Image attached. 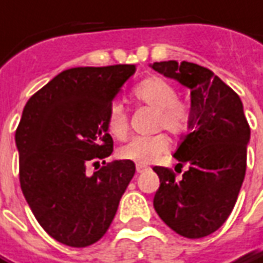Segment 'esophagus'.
Listing matches in <instances>:
<instances>
[{
	"mask_svg": "<svg viewBox=\"0 0 263 263\" xmlns=\"http://www.w3.org/2000/svg\"><path fill=\"white\" fill-rule=\"evenodd\" d=\"M145 170H148L146 165H144V164H137V173H144Z\"/></svg>",
	"mask_w": 263,
	"mask_h": 263,
	"instance_id": "1",
	"label": "esophagus"
}]
</instances>
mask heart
Returning a JSON list of instances; mask_svg holds the SVG:
<instances>
[{
	"label": "heart",
	"mask_w": 263,
	"mask_h": 263,
	"mask_svg": "<svg viewBox=\"0 0 263 263\" xmlns=\"http://www.w3.org/2000/svg\"><path fill=\"white\" fill-rule=\"evenodd\" d=\"M135 99L146 108L155 110L154 128L171 134H180L184 131L187 124V108L184 103L177 101V90L165 79L153 76L142 80L134 89ZM106 129L118 139H124L129 131V118L121 103L110 105L106 117ZM168 149V139L162 134H155L151 137H137L132 138L119 149V157L122 160L149 164L155 161L160 155Z\"/></svg>",
	"instance_id": "heart-1"
}]
</instances>
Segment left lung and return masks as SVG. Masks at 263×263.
<instances>
[{
	"mask_svg": "<svg viewBox=\"0 0 263 263\" xmlns=\"http://www.w3.org/2000/svg\"><path fill=\"white\" fill-rule=\"evenodd\" d=\"M151 67L189 87L192 101L189 132L174 153L177 165L187 164L189 170L177 180L170 168H153L160 177L155 212L181 236H209L229 217L243 183L251 138L243 105L232 87L203 66L168 60Z\"/></svg>",
	"mask_w": 263,
	"mask_h": 263,
	"instance_id": "left-lung-1",
	"label": "left lung"
}]
</instances>
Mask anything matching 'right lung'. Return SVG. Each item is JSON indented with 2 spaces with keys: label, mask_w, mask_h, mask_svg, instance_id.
I'll return each mask as SVG.
<instances>
[{
  "label": "right lung",
  "mask_w": 263,
  "mask_h": 263,
  "mask_svg": "<svg viewBox=\"0 0 263 263\" xmlns=\"http://www.w3.org/2000/svg\"><path fill=\"white\" fill-rule=\"evenodd\" d=\"M135 64L73 67L28 99L15 131L20 184L43 229L60 243L98 242L117 214L135 174L128 160L105 162L114 151L106 117ZM104 160L92 176L86 167Z\"/></svg>",
  "instance_id": "1"
}]
</instances>
